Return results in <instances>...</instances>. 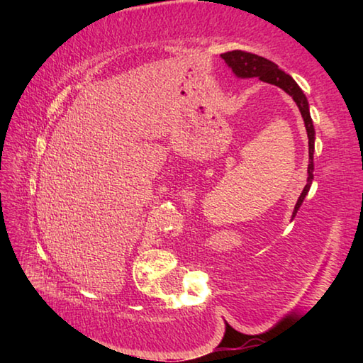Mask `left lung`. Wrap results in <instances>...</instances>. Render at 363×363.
<instances>
[{
  "label": "left lung",
  "mask_w": 363,
  "mask_h": 363,
  "mask_svg": "<svg viewBox=\"0 0 363 363\" xmlns=\"http://www.w3.org/2000/svg\"><path fill=\"white\" fill-rule=\"evenodd\" d=\"M220 57L225 60V64L230 67L232 72L235 73V77L250 79V78H259L261 82L275 84L285 91L286 94L293 97V101L296 102L301 115H303L306 131H307V139H309V164H307V184L306 187L301 192L299 199L294 205L293 218L296 216L299 206L303 205L307 192H309L312 179H314V140H315V131L314 125H312V118L309 113V102H307V97L303 93V89L299 88L298 83L285 73L280 70L277 65H275L272 60L264 59L261 56H256V54H251L247 51H229L220 54Z\"/></svg>",
  "instance_id": "1"
}]
</instances>
